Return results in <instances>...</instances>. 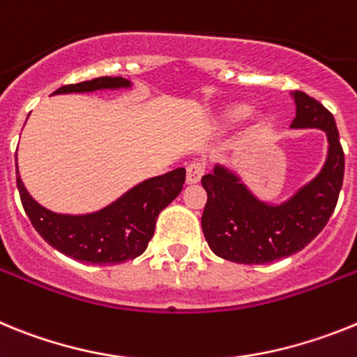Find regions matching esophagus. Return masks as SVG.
<instances>
[{
	"mask_svg": "<svg viewBox=\"0 0 357 357\" xmlns=\"http://www.w3.org/2000/svg\"><path fill=\"white\" fill-rule=\"evenodd\" d=\"M204 172L203 161H190L187 165V183H197Z\"/></svg>",
	"mask_w": 357,
	"mask_h": 357,
	"instance_id": "esophagus-1",
	"label": "esophagus"
}]
</instances>
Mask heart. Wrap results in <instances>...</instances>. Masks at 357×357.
<instances>
[{
    "instance_id": "b5f03b06",
    "label": "heart",
    "mask_w": 357,
    "mask_h": 357,
    "mask_svg": "<svg viewBox=\"0 0 357 357\" xmlns=\"http://www.w3.org/2000/svg\"><path fill=\"white\" fill-rule=\"evenodd\" d=\"M246 114H248V109H244V107H235V109H231L230 113H228V120L237 122V120H243Z\"/></svg>"
}]
</instances>
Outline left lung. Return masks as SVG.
I'll use <instances>...</instances> for the list:
<instances>
[{
  "label": "left lung",
  "mask_w": 357,
  "mask_h": 357,
  "mask_svg": "<svg viewBox=\"0 0 357 357\" xmlns=\"http://www.w3.org/2000/svg\"><path fill=\"white\" fill-rule=\"evenodd\" d=\"M293 129H321L328 151L324 169L280 204L257 199L238 176L222 165L201 178L206 190L201 228L210 250L237 264H266L300 252L324 230L343 185L345 154L333 113L307 93L294 91Z\"/></svg>",
  "instance_id": "obj_1"
}]
</instances>
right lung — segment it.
I'll return each mask as SVG.
<instances>
[{
  "instance_id": "obj_1",
  "label": "right lung",
  "mask_w": 357,
  "mask_h": 357,
  "mask_svg": "<svg viewBox=\"0 0 357 357\" xmlns=\"http://www.w3.org/2000/svg\"><path fill=\"white\" fill-rule=\"evenodd\" d=\"M119 88H131V82L122 77H98L63 86L54 95ZM15 174L21 203L37 234L64 255L98 266L120 264L140 257L153 238L160 212L179 196L185 183V169L170 170L138 183L98 212L68 215L50 212L32 199L21 181L20 170Z\"/></svg>"
}]
</instances>
